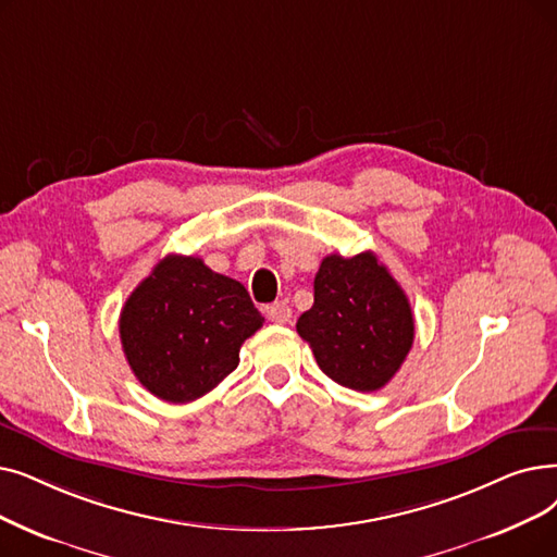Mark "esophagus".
I'll list each match as a JSON object with an SVG mask.
<instances>
[{
  "label": "esophagus",
  "mask_w": 557,
  "mask_h": 557,
  "mask_svg": "<svg viewBox=\"0 0 557 557\" xmlns=\"http://www.w3.org/2000/svg\"><path fill=\"white\" fill-rule=\"evenodd\" d=\"M265 317H269L271 323L286 325V323H292L294 311H292V307H288L286 302H273L271 307H265Z\"/></svg>",
  "instance_id": "esophagus-1"
}]
</instances>
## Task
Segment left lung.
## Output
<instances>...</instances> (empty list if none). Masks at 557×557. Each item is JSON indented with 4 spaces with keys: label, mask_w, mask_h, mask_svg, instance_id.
Listing matches in <instances>:
<instances>
[{
    "label": "left lung",
    "mask_w": 557,
    "mask_h": 557,
    "mask_svg": "<svg viewBox=\"0 0 557 557\" xmlns=\"http://www.w3.org/2000/svg\"><path fill=\"white\" fill-rule=\"evenodd\" d=\"M296 330L321 371L355 392L382 389L414 344L412 307L373 252L325 257Z\"/></svg>",
    "instance_id": "obj_1"
}]
</instances>
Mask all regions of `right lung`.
Returning <instances> with one entry per match:
<instances>
[{"mask_svg": "<svg viewBox=\"0 0 557 557\" xmlns=\"http://www.w3.org/2000/svg\"><path fill=\"white\" fill-rule=\"evenodd\" d=\"M263 325L246 286L200 257L168 255L120 311V342L138 382L165 403L209 394Z\"/></svg>", "mask_w": 557, "mask_h": 557, "instance_id": "1", "label": "right lung"}]
</instances>
